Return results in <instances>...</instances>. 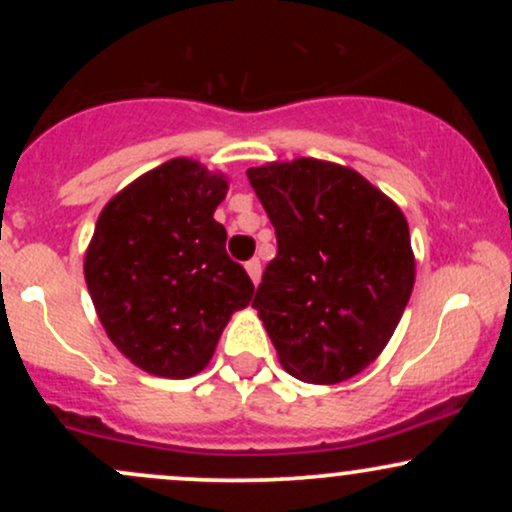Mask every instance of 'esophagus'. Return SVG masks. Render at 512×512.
Segmentation results:
<instances>
[{"label": "esophagus", "instance_id": "esophagus-1", "mask_svg": "<svg viewBox=\"0 0 512 512\" xmlns=\"http://www.w3.org/2000/svg\"><path fill=\"white\" fill-rule=\"evenodd\" d=\"M245 269H248L252 284H255V286L260 284V276H262V264H260V260H257V257H252L250 262H245Z\"/></svg>", "mask_w": 512, "mask_h": 512}]
</instances>
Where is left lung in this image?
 I'll return each mask as SVG.
<instances>
[{"label":"left lung","mask_w":512,"mask_h":512,"mask_svg":"<svg viewBox=\"0 0 512 512\" xmlns=\"http://www.w3.org/2000/svg\"><path fill=\"white\" fill-rule=\"evenodd\" d=\"M276 231L252 308L286 373L337 385L390 342L414 289L402 209L356 170L317 158L248 168Z\"/></svg>","instance_id":"left-lung-1"}]
</instances>
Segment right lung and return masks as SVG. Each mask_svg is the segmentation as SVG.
Listing matches in <instances>:
<instances>
[{"label": "right lung", "instance_id": "1", "mask_svg": "<svg viewBox=\"0 0 512 512\" xmlns=\"http://www.w3.org/2000/svg\"><path fill=\"white\" fill-rule=\"evenodd\" d=\"M226 192V175L170 158L98 216L84 260L88 293L110 342L146 373H199L231 315L252 301L255 286L214 219Z\"/></svg>", "mask_w": 512, "mask_h": 512}]
</instances>
